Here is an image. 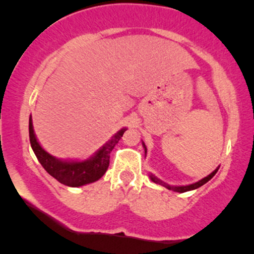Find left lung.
Listing matches in <instances>:
<instances>
[{"label":"left lung","mask_w":254,"mask_h":254,"mask_svg":"<svg viewBox=\"0 0 254 254\" xmlns=\"http://www.w3.org/2000/svg\"><path fill=\"white\" fill-rule=\"evenodd\" d=\"M142 145H143V148H145V153H146V151H147V150H146V146H145V143L142 142ZM217 170H219V167H217L216 170L214 171V172H211V173H210L209 176L205 177V178L200 179V181H199V182H195V183H193V184H189V186H181V187H176V186H168V184H166L165 182H162V181H160V179H158V178H156V177L153 176V175H151V176H150V178H151V181H152V182H155V183H157V184H162L163 187H166V188H167V189H170V190H173V191H178V193H184V191L194 190V189H196V188H199V187L204 186V184H205L206 182H209L210 179L212 178V177H214L215 175H216Z\"/></svg>","instance_id":"obj_1"}]
</instances>
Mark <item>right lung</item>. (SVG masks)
<instances>
[{
	"instance_id": "1",
	"label": "right lung",
	"mask_w": 254,
	"mask_h": 254,
	"mask_svg": "<svg viewBox=\"0 0 254 254\" xmlns=\"http://www.w3.org/2000/svg\"><path fill=\"white\" fill-rule=\"evenodd\" d=\"M127 129H122L109 140L104 146H102L92 157L86 161H63L58 160L50 153H48L40 146L35 137L34 129H33L32 118H29V140L30 146L37 156L40 165L51 177L65 184L67 187H81L84 184L93 183L103 177L109 166L111 152L122 139L123 134Z\"/></svg>"
}]
</instances>
